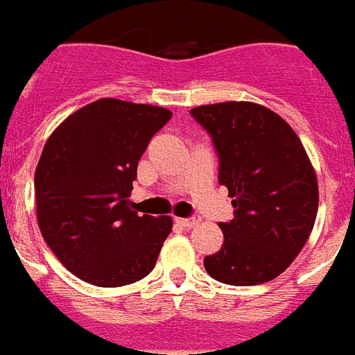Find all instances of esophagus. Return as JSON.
Segmentation results:
<instances>
[{"mask_svg":"<svg viewBox=\"0 0 355 355\" xmlns=\"http://www.w3.org/2000/svg\"><path fill=\"white\" fill-rule=\"evenodd\" d=\"M178 223L181 225V227H185V229H193V227H196V225L200 223L202 219L198 216H193V217H185V219H175Z\"/></svg>","mask_w":355,"mask_h":355,"instance_id":"1","label":"esophagus"}]
</instances>
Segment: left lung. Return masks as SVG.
I'll use <instances>...</instances> for the list:
<instances>
[{
	"instance_id": "1",
	"label": "left lung",
	"mask_w": 355,
	"mask_h": 355,
	"mask_svg": "<svg viewBox=\"0 0 355 355\" xmlns=\"http://www.w3.org/2000/svg\"><path fill=\"white\" fill-rule=\"evenodd\" d=\"M191 115L211 136L234 208L219 223L221 250L204 257L206 272L229 286L274 280L301 253L318 214V180L301 139L259 103H211Z\"/></svg>"
}]
</instances>
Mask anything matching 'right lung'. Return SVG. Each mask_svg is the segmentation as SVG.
Segmentation results:
<instances>
[{"mask_svg": "<svg viewBox=\"0 0 355 355\" xmlns=\"http://www.w3.org/2000/svg\"><path fill=\"white\" fill-rule=\"evenodd\" d=\"M172 111L102 98L46 139L35 168L41 234L69 272L100 287L146 278L172 231L168 216H138L132 181L141 155Z\"/></svg>", "mask_w": 355, "mask_h": 355, "instance_id": "obj_1", "label": "right lung"}]
</instances>
